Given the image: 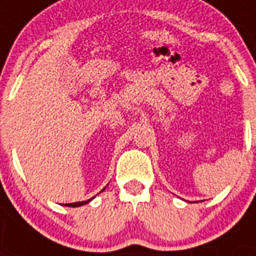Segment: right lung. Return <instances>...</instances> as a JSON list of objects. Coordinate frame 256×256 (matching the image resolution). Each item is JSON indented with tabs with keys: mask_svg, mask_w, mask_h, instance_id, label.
<instances>
[{
	"mask_svg": "<svg viewBox=\"0 0 256 256\" xmlns=\"http://www.w3.org/2000/svg\"><path fill=\"white\" fill-rule=\"evenodd\" d=\"M104 189H106V186L104 188V189H102L101 192H104ZM100 194V193H98ZM93 198H94V196H93ZM93 198H90V200H82V202H75V203H68V204H64V206H68V207H80V206H84V204H86V203H89L92 200H93Z\"/></svg>",
	"mask_w": 256,
	"mask_h": 256,
	"instance_id": "obj_1",
	"label": "right lung"
}]
</instances>
